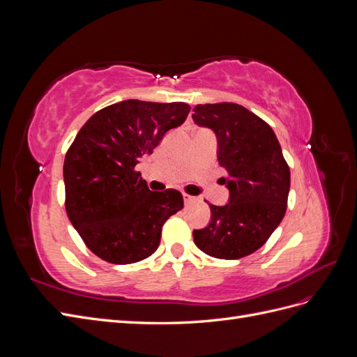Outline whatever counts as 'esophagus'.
I'll return each instance as SVG.
<instances>
[{
    "label": "esophagus",
    "instance_id": "34e87169",
    "mask_svg": "<svg viewBox=\"0 0 357 357\" xmlns=\"http://www.w3.org/2000/svg\"><path fill=\"white\" fill-rule=\"evenodd\" d=\"M197 199H198L197 197H190V195H188V193H183V201H185L186 205H189V204H192V202H195Z\"/></svg>",
    "mask_w": 357,
    "mask_h": 357
}]
</instances>
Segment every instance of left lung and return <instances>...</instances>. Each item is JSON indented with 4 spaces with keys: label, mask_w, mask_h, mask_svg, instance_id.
I'll use <instances>...</instances> for the list:
<instances>
[{
    "label": "left lung",
    "mask_w": 357,
    "mask_h": 357,
    "mask_svg": "<svg viewBox=\"0 0 357 357\" xmlns=\"http://www.w3.org/2000/svg\"><path fill=\"white\" fill-rule=\"evenodd\" d=\"M193 122L218 139L220 181L229 190L225 205L210 204L211 219L193 231L197 247L218 259H240L261 248L283 220L290 169L266 122L234 102L198 104Z\"/></svg>",
    "instance_id": "1"
}]
</instances>
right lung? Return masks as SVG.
<instances>
[{"instance_id":"obj_1","label":"right lung","mask_w":357,"mask_h":357,"mask_svg":"<svg viewBox=\"0 0 357 357\" xmlns=\"http://www.w3.org/2000/svg\"><path fill=\"white\" fill-rule=\"evenodd\" d=\"M189 112L185 102L126 100L95 113L74 138L63 160L66 208L104 261L128 265L153 255L162 226L183 208L178 190H150L135 167Z\"/></svg>"}]
</instances>
